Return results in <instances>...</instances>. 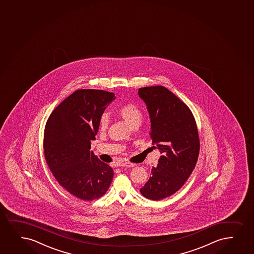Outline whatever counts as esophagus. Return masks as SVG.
<instances>
[{"label":"esophagus","instance_id":"34e87169","mask_svg":"<svg viewBox=\"0 0 254 254\" xmlns=\"http://www.w3.org/2000/svg\"><path fill=\"white\" fill-rule=\"evenodd\" d=\"M123 166L124 167H134L136 166V163H130V162H127V163H123Z\"/></svg>","mask_w":254,"mask_h":254}]
</instances>
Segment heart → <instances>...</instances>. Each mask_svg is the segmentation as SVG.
Masks as SVG:
<instances>
[{"label": "heart", "mask_w": 254, "mask_h": 254, "mask_svg": "<svg viewBox=\"0 0 254 254\" xmlns=\"http://www.w3.org/2000/svg\"><path fill=\"white\" fill-rule=\"evenodd\" d=\"M118 114L120 116L125 120L126 123L129 125H133L134 123H140L142 119V112L137 105L133 104H123L118 109ZM110 123V119L107 114H104L101 116L99 121V127L102 131H104L108 128V126Z\"/></svg>", "instance_id": "heart-1"}]
</instances>
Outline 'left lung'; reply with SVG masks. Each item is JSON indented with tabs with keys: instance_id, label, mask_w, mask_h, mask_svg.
Segmentation results:
<instances>
[{
	"instance_id": "obj_1",
	"label": "left lung",
	"mask_w": 254,
	"mask_h": 254,
	"mask_svg": "<svg viewBox=\"0 0 254 254\" xmlns=\"http://www.w3.org/2000/svg\"><path fill=\"white\" fill-rule=\"evenodd\" d=\"M138 94L150 115L152 144L162 153L140 192L161 200L178 191L194 169L200 148L198 131L188 105L167 88H139Z\"/></svg>"
}]
</instances>
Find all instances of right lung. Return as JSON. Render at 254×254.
<instances>
[{
	"label": "right lung",
	"mask_w": 254,
	"mask_h": 254,
	"mask_svg": "<svg viewBox=\"0 0 254 254\" xmlns=\"http://www.w3.org/2000/svg\"><path fill=\"white\" fill-rule=\"evenodd\" d=\"M115 98L103 90L74 91L50 114L44 128L48 166L60 185L82 200L102 197L113 179L112 168L90 150L101 116Z\"/></svg>",
	"instance_id": "right-lung-1"
}]
</instances>
